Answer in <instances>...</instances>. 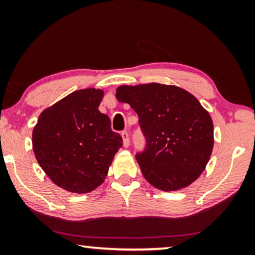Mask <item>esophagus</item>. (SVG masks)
<instances>
[{
  "label": "esophagus",
  "mask_w": 255,
  "mask_h": 255,
  "mask_svg": "<svg viewBox=\"0 0 255 255\" xmlns=\"http://www.w3.org/2000/svg\"><path fill=\"white\" fill-rule=\"evenodd\" d=\"M122 139H123L124 147H128V134L127 131L122 132Z\"/></svg>",
  "instance_id": "1"
}]
</instances>
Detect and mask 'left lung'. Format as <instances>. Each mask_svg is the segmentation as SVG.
I'll return each mask as SVG.
<instances>
[{
	"mask_svg": "<svg viewBox=\"0 0 255 255\" xmlns=\"http://www.w3.org/2000/svg\"><path fill=\"white\" fill-rule=\"evenodd\" d=\"M116 97L139 117L147 144L135 159L146 181L162 191L196 181L215 141L212 118L196 97L181 87L156 82L120 86Z\"/></svg>",
	"mask_w": 255,
	"mask_h": 255,
	"instance_id": "obj_1",
	"label": "left lung"
}]
</instances>
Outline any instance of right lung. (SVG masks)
<instances>
[{
  "instance_id": "1",
  "label": "right lung",
  "mask_w": 255,
  "mask_h": 255,
  "mask_svg": "<svg viewBox=\"0 0 255 255\" xmlns=\"http://www.w3.org/2000/svg\"><path fill=\"white\" fill-rule=\"evenodd\" d=\"M102 89L73 92L41 111L32 131L36 159L52 182L74 194L95 190L106 180L122 137L101 114Z\"/></svg>"
}]
</instances>
